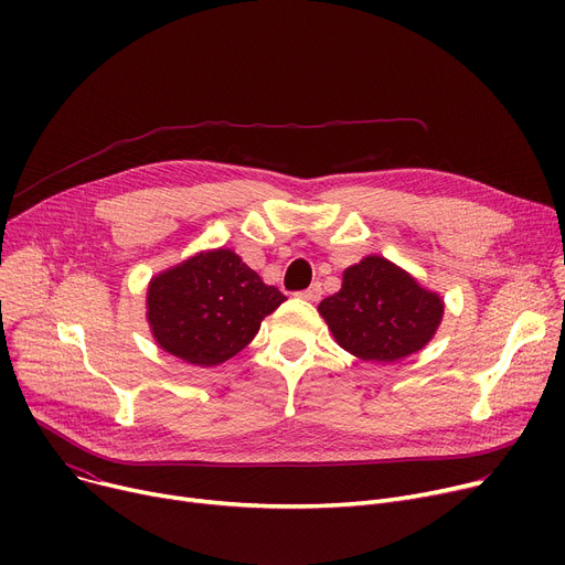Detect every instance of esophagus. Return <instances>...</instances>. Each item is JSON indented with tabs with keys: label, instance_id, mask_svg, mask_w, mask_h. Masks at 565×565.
Returning <instances> with one entry per match:
<instances>
[{
	"label": "esophagus",
	"instance_id": "1",
	"mask_svg": "<svg viewBox=\"0 0 565 565\" xmlns=\"http://www.w3.org/2000/svg\"><path fill=\"white\" fill-rule=\"evenodd\" d=\"M295 295H298L300 300L318 302V300H320V295H322V288H320V284H311L309 288H305V290H300V292H295Z\"/></svg>",
	"mask_w": 565,
	"mask_h": 565
}]
</instances>
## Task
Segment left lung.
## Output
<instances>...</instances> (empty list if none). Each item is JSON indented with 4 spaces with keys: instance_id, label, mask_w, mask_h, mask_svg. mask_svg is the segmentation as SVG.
Listing matches in <instances>:
<instances>
[{
    "instance_id": "left-lung-1",
    "label": "left lung",
    "mask_w": 565,
    "mask_h": 565,
    "mask_svg": "<svg viewBox=\"0 0 565 565\" xmlns=\"http://www.w3.org/2000/svg\"><path fill=\"white\" fill-rule=\"evenodd\" d=\"M318 311L341 348L387 364L433 339L444 305L387 258L366 256L348 267L341 290L324 298Z\"/></svg>"
}]
</instances>
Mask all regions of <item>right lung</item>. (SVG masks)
<instances>
[{"label":"right lung","instance_id":"add662e5","mask_svg":"<svg viewBox=\"0 0 565 565\" xmlns=\"http://www.w3.org/2000/svg\"><path fill=\"white\" fill-rule=\"evenodd\" d=\"M156 341L194 366H215L241 352L286 295L231 249L196 254L148 286Z\"/></svg>","mask_w":565,"mask_h":565}]
</instances>
